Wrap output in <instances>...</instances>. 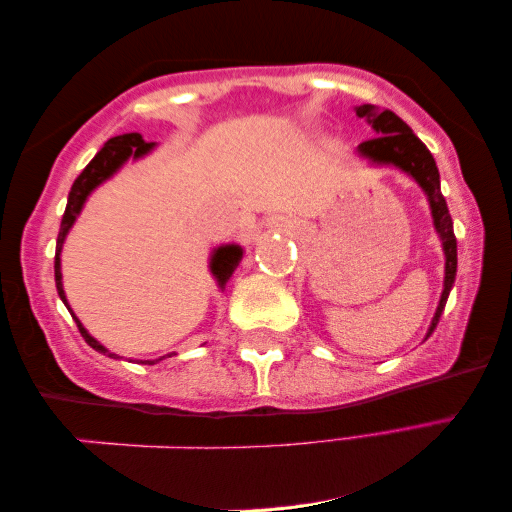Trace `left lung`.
<instances>
[{
    "label": "left lung",
    "mask_w": 512,
    "mask_h": 512,
    "mask_svg": "<svg viewBox=\"0 0 512 512\" xmlns=\"http://www.w3.org/2000/svg\"><path fill=\"white\" fill-rule=\"evenodd\" d=\"M360 117H370L372 127L376 129L379 136L370 138L365 142H360V154L370 156L376 163H392L401 167V170L408 172L420 186L424 188L426 197L431 201V213H433V222L435 229H438L440 238H442V247H445V256H447V270H445V290H442L440 297V306L435 311V317L431 322L429 335L433 333L435 326L440 322V315L445 311V304L449 299L451 286L456 281V265H458V256H456V236H454V222H451L447 201L440 192V174L438 167H435V161L429 149H426L424 142L410 131L408 124L401 120L399 115L392 111H383V113H372V106H360L356 111Z\"/></svg>",
    "instance_id": "1"
}]
</instances>
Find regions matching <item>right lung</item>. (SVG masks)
Listing matches in <instances>:
<instances>
[{"label":"right lung","instance_id":"obj_1","mask_svg":"<svg viewBox=\"0 0 512 512\" xmlns=\"http://www.w3.org/2000/svg\"><path fill=\"white\" fill-rule=\"evenodd\" d=\"M149 149H152V142H145L142 140L140 133H124V136H115L106 142V145L102 147V152H99L92 161L86 165V170H83L77 181L72 183V190L70 195H67V206H65V215H63V222H61V231H58V240H56V258H54V276H56V290H58V297H61L65 301V292H63V283H61V258H58V254H61V245L63 240L67 236V231H70V226L74 224V220H77V215L81 211L83 201H86V197L90 195L92 188H97L99 183H102L104 179L111 177V174L120 167L124 161H127L129 156H142L147 154ZM240 256L242 251L240 247L236 245H229V247H220L213 254V263H211V270L213 274L217 276V281L226 283V279L233 274V270H236V265L240 263ZM67 306V301H65ZM74 317V315H72ZM74 322H77L79 331L83 335V340L88 342V345L99 351V354H106V356H113V358H120L111 354V351L104 349L102 345L95 338H90L88 331L83 329L81 322L74 317Z\"/></svg>","mask_w":512,"mask_h":512}]
</instances>
